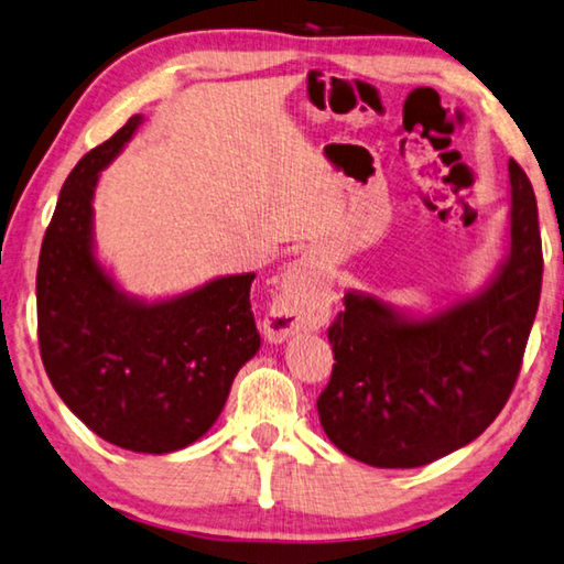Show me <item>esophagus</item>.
<instances>
[{
    "label": "esophagus",
    "mask_w": 564,
    "mask_h": 564,
    "mask_svg": "<svg viewBox=\"0 0 564 564\" xmlns=\"http://www.w3.org/2000/svg\"><path fill=\"white\" fill-rule=\"evenodd\" d=\"M322 276L315 262H294L282 280V292L276 297L270 317L264 319V332L270 339H284L292 332L310 325V315L319 304Z\"/></svg>",
    "instance_id": "1"
}]
</instances>
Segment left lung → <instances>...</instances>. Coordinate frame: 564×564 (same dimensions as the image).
<instances>
[{
    "label": "left lung",
    "instance_id": "obj_1",
    "mask_svg": "<svg viewBox=\"0 0 564 564\" xmlns=\"http://www.w3.org/2000/svg\"><path fill=\"white\" fill-rule=\"evenodd\" d=\"M512 249L479 297L404 319L347 294L327 329L335 365L317 400L327 437L372 467H422L482 435L510 400L542 290L538 199L510 160Z\"/></svg>",
    "mask_w": 564,
    "mask_h": 564
}]
</instances>
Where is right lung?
<instances>
[{
	"label": "right lung",
	"instance_id": "right-lung-1",
	"mask_svg": "<svg viewBox=\"0 0 564 564\" xmlns=\"http://www.w3.org/2000/svg\"><path fill=\"white\" fill-rule=\"evenodd\" d=\"M140 122L129 117L64 182L36 267V335L50 382L91 432L164 455L215 424L239 367L260 349V332L249 304L254 274L144 304L117 292L97 264L91 195Z\"/></svg>",
	"mask_w": 564,
	"mask_h": 564
}]
</instances>
